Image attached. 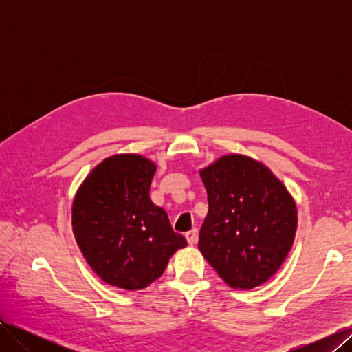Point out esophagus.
Wrapping results in <instances>:
<instances>
[{"label":"esophagus","instance_id":"esophagus-1","mask_svg":"<svg viewBox=\"0 0 352 352\" xmlns=\"http://www.w3.org/2000/svg\"><path fill=\"white\" fill-rule=\"evenodd\" d=\"M185 238H186L188 243L194 245V243L198 241V232H197V229H192V230L186 232V233H185Z\"/></svg>","mask_w":352,"mask_h":352}]
</instances>
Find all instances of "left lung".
<instances>
[{
    "mask_svg": "<svg viewBox=\"0 0 352 352\" xmlns=\"http://www.w3.org/2000/svg\"><path fill=\"white\" fill-rule=\"evenodd\" d=\"M208 214L198 248L235 289H252L279 270L296 232V207L270 170L245 155L201 170Z\"/></svg>",
    "mask_w": 352,
    "mask_h": 352,
    "instance_id": "1",
    "label": "left lung"
}]
</instances>
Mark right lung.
<instances>
[{"label":"right lung","mask_w":352,"mask_h":352,"mask_svg":"<svg viewBox=\"0 0 352 352\" xmlns=\"http://www.w3.org/2000/svg\"><path fill=\"white\" fill-rule=\"evenodd\" d=\"M155 166L141 155L104 160L85 179L72 208L73 233L100 278L122 289H142L188 245L167 212L150 199Z\"/></svg>","instance_id":"1"}]
</instances>
